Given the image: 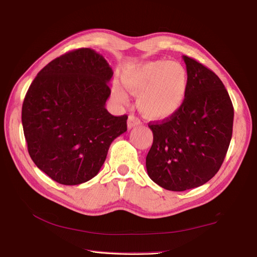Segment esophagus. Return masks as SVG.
<instances>
[{"label":"esophagus","instance_id":"obj_1","mask_svg":"<svg viewBox=\"0 0 257 257\" xmlns=\"http://www.w3.org/2000/svg\"><path fill=\"white\" fill-rule=\"evenodd\" d=\"M140 123H141V120H140L137 116H135V115H129V117H128V122H127L128 129L134 128V127H136V126L140 125Z\"/></svg>","mask_w":257,"mask_h":257}]
</instances>
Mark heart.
<instances>
[{"label":"heart","instance_id":"obj_1","mask_svg":"<svg viewBox=\"0 0 257 257\" xmlns=\"http://www.w3.org/2000/svg\"><path fill=\"white\" fill-rule=\"evenodd\" d=\"M125 88L137 96L140 111L151 119H165L183 106L188 90V72L178 62L151 61L134 66L121 74ZM112 94L119 103L128 101L127 94L113 85Z\"/></svg>","mask_w":257,"mask_h":257}]
</instances>
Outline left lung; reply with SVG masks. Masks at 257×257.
<instances>
[{"label":"left lung","mask_w":257,"mask_h":257,"mask_svg":"<svg viewBox=\"0 0 257 257\" xmlns=\"http://www.w3.org/2000/svg\"><path fill=\"white\" fill-rule=\"evenodd\" d=\"M183 59L188 72L183 106L161 122L148 123L154 142L147 174L170 191L200 187L216 175L233 134L234 107L222 81L191 57Z\"/></svg>","instance_id":"left-lung-1"}]
</instances>
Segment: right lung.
I'll return each mask as SVG.
<instances>
[{"label":"right lung","mask_w":257,"mask_h":257,"mask_svg":"<svg viewBox=\"0 0 257 257\" xmlns=\"http://www.w3.org/2000/svg\"><path fill=\"white\" fill-rule=\"evenodd\" d=\"M113 70L93 49L81 48L49 63L22 104L28 151L54 181L80 185L95 177L113 141L127 131V115L105 109Z\"/></svg>","instance_id":"add662e5"}]
</instances>
